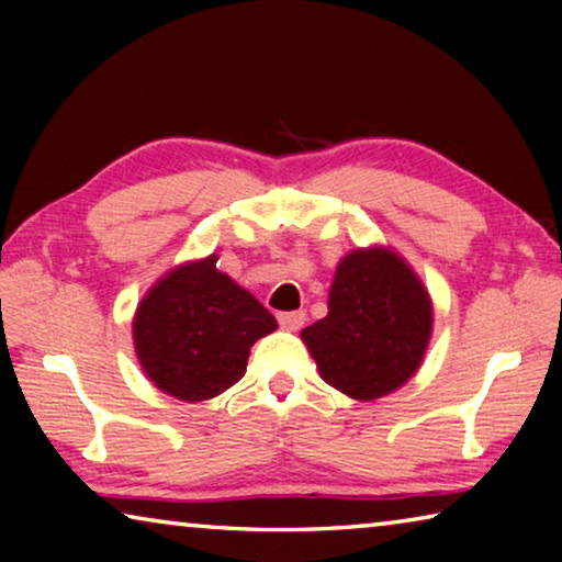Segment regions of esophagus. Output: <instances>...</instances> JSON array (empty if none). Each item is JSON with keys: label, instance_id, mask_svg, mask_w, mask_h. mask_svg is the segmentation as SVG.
<instances>
[{"label": "esophagus", "instance_id": "esophagus-1", "mask_svg": "<svg viewBox=\"0 0 562 562\" xmlns=\"http://www.w3.org/2000/svg\"><path fill=\"white\" fill-rule=\"evenodd\" d=\"M304 319H307V315H304V310H297V312H282V315H278L280 327L290 329V331L302 329V327H304Z\"/></svg>", "mask_w": 562, "mask_h": 562}]
</instances>
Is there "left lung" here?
<instances>
[{"label":"left lung","mask_w":562,"mask_h":562,"mask_svg":"<svg viewBox=\"0 0 562 562\" xmlns=\"http://www.w3.org/2000/svg\"><path fill=\"white\" fill-rule=\"evenodd\" d=\"M327 317L302 341L329 386L359 402L392 394L422 367L434 329L424 282L389 247H359L341 258Z\"/></svg>","instance_id":"1"}]
</instances>
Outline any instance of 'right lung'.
I'll use <instances>...</instances> for the list:
<instances>
[{
	"instance_id": "right-lung-1",
	"label": "right lung",
	"mask_w": 562,
	"mask_h": 562,
	"mask_svg": "<svg viewBox=\"0 0 562 562\" xmlns=\"http://www.w3.org/2000/svg\"><path fill=\"white\" fill-rule=\"evenodd\" d=\"M215 262L217 255H207L166 272L133 317L140 369L180 402H205L240 382L250 347L278 329L270 312Z\"/></svg>"
}]
</instances>
